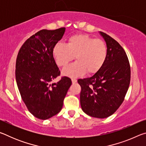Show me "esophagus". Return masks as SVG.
<instances>
[{
    "label": "esophagus",
    "mask_w": 146,
    "mask_h": 146,
    "mask_svg": "<svg viewBox=\"0 0 146 146\" xmlns=\"http://www.w3.org/2000/svg\"><path fill=\"white\" fill-rule=\"evenodd\" d=\"M71 81H72V83L73 84H75V83H76V82H77V80H76V79L75 78H73L72 79H71Z\"/></svg>",
    "instance_id": "34e87169"
}]
</instances>
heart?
Listing matches in <instances>:
<instances>
[{"instance_id":"1","label":"heart","mask_w":146,"mask_h":146,"mask_svg":"<svg viewBox=\"0 0 146 146\" xmlns=\"http://www.w3.org/2000/svg\"><path fill=\"white\" fill-rule=\"evenodd\" d=\"M53 55L56 64L66 67L75 56L76 62L64 68V75L76 77L86 72L93 74L100 70L108 55L106 43L87 35H75L68 38L67 44L58 43L53 47Z\"/></svg>"}]
</instances>
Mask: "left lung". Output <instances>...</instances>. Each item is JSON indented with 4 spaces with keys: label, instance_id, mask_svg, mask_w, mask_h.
<instances>
[{
    "label": "left lung",
    "instance_id": "1",
    "mask_svg": "<svg viewBox=\"0 0 146 146\" xmlns=\"http://www.w3.org/2000/svg\"><path fill=\"white\" fill-rule=\"evenodd\" d=\"M108 48L104 64L90 77L79 79L82 110L92 117L105 118L112 115L123 102L129 88L131 70L122 47L110 36L99 32Z\"/></svg>",
    "mask_w": 146,
    "mask_h": 146
}]
</instances>
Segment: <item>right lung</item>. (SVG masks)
Segmentation results:
<instances>
[{"instance_id": "obj_1", "label": "right lung", "mask_w": 146, "mask_h": 146, "mask_svg": "<svg viewBox=\"0 0 146 146\" xmlns=\"http://www.w3.org/2000/svg\"><path fill=\"white\" fill-rule=\"evenodd\" d=\"M65 31V28L39 31L24 43L17 55L15 76L19 92L29 111L41 120L60 111L72 84L66 76L51 84L60 73L53 49Z\"/></svg>"}]
</instances>
